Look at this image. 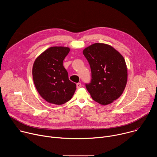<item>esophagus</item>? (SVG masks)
<instances>
[{
  "label": "esophagus",
  "mask_w": 157,
  "mask_h": 157,
  "mask_svg": "<svg viewBox=\"0 0 157 157\" xmlns=\"http://www.w3.org/2000/svg\"><path fill=\"white\" fill-rule=\"evenodd\" d=\"M81 86H82V84H81V83H77L76 84V87H77V88L78 89V88H80V87H81Z\"/></svg>",
  "instance_id": "esophagus-1"
}]
</instances>
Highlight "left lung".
I'll return each instance as SVG.
<instances>
[{
    "label": "left lung",
    "mask_w": 157,
    "mask_h": 157,
    "mask_svg": "<svg viewBox=\"0 0 157 157\" xmlns=\"http://www.w3.org/2000/svg\"><path fill=\"white\" fill-rule=\"evenodd\" d=\"M91 67L92 79L86 87L94 101L105 105L123 93L127 81V68L122 55L105 43H96L82 52Z\"/></svg>",
    "instance_id": "obj_1"
}]
</instances>
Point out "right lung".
<instances>
[{
	"label": "right lung",
	"instance_id": "1",
	"mask_svg": "<svg viewBox=\"0 0 157 157\" xmlns=\"http://www.w3.org/2000/svg\"><path fill=\"white\" fill-rule=\"evenodd\" d=\"M70 51L65 47H53L41 53L35 60L32 75L39 94L49 103L61 105L70 101L76 84L68 78L63 62Z\"/></svg>",
	"mask_w": 157,
	"mask_h": 157
}]
</instances>
